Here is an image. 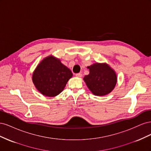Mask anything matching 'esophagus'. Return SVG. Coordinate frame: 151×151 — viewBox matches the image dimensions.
Listing matches in <instances>:
<instances>
[{
    "instance_id": "esophagus-1",
    "label": "esophagus",
    "mask_w": 151,
    "mask_h": 151,
    "mask_svg": "<svg viewBox=\"0 0 151 151\" xmlns=\"http://www.w3.org/2000/svg\"><path fill=\"white\" fill-rule=\"evenodd\" d=\"M76 76L78 77H81L82 76H83V74H81V73H77V74H76Z\"/></svg>"
}]
</instances>
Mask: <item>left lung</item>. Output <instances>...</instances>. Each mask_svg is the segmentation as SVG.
Masks as SVG:
<instances>
[{
	"label": "left lung",
	"mask_w": 151,
	"mask_h": 151,
	"mask_svg": "<svg viewBox=\"0 0 151 151\" xmlns=\"http://www.w3.org/2000/svg\"><path fill=\"white\" fill-rule=\"evenodd\" d=\"M88 68L89 74L84 77V81L92 93L104 96L111 93L117 82L115 70L106 63H95Z\"/></svg>",
	"instance_id": "left-lung-1"
}]
</instances>
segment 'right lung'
Masks as SVG:
<instances>
[{
  "label": "right lung",
  "mask_w": 151,
  "mask_h": 151,
  "mask_svg": "<svg viewBox=\"0 0 151 151\" xmlns=\"http://www.w3.org/2000/svg\"><path fill=\"white\" fill-rule=\"evenodd\" d=\"M72 77L69 68L59 59L52 55L45 58L35 70L32 80L40 92L48 97H54L65 88Z\"/></svg>",
  "instance_id": "right-lung-1"
}]
</instances>
